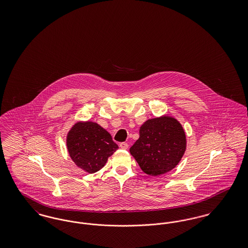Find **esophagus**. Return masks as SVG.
<instances>
[{"mask_svg": "<svg viewBox=\"0 0 248 248\" xmlns=\"http://www.w3.org/2000/svg\"><path fill=\"white\" fill-rule=\"evenodd\" d=\"M120 148L123 150H126V149H128V144L126 142H122V143H120Z\"/></svg>", "mask_w": 248, "mask_h": 248, "instance_id": "esophagus-1", "label": "esophagus"}]
</instances>
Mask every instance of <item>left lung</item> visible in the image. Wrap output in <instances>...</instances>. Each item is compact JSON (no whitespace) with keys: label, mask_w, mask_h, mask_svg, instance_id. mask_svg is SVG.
<instances>
[{"label":"left lung","mask_w":248,"mask_h":248,"mask_svg":"<svg viewBox=\"0 0 248 248\" xmlns=\"http://www.w3.org/2000/svg\"><path fill=\"white\" fill-rule=\"evenodd\" d=\"M185 131L177 119L164 115L147 120L140 129V139L130 154L150 176H160L174 169L185 154Z\"/></svg>","instance_id":"8db88e82"}]
</instances>
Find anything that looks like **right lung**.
<instances>
[{
    "label": "right lung",
    "instance_id": "obj_1",
    "mask_svg": "<svg viewBox=\"0 0 248 248\" xmlns=\"http://www.w3.org/2000/svg\"><path fill=\"white\" fill-rule=\"evenodd\" d=\"M66 143L73 163L90 174L100 170L119 148L107 130L90 121L73 124Z\"/></svg>",
    "mask_w": 248,
    "mask_h": 248
}]
</instances>
